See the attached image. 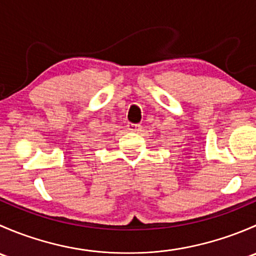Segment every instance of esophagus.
I'll list each match as a JSON object with an SVG mask.
<instances>
[{
  "label": "esophagus",
  "mask_w": 256,
  "mask_h": 256,
  "mask_svg": "<svg viewBox=\"0 0 256 256\" xmlns=\"http://www.w3.org/2000/svg\"><path fill=\"white\" fill-rule=\"evenodd\" d=\"M126 128H128V130L131 131V132H138V131H141V125H140V124L128 122V125H126Z\"/></svg>",
  "instance_id": "obj_1"
}]
</instances>
